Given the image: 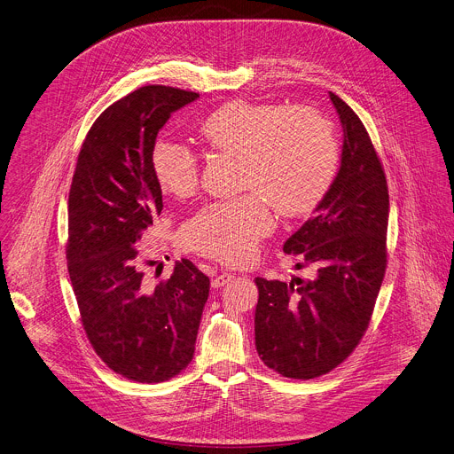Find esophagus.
I'll use <instances>...</instances> for the list:
<instances>
[{
    "label": "esophagus",
    "mask_w": 454,
    "mask_h": 454,
    "mask_svg": "<svg viewBox=\"0 0 454 454\" xmlns=\"http://www.w3.org/2000/svg\"><path fill=\"white\" fill-rule=\"evenodd\" d=\"M232 278H234L232 273H220V275H216V277L211 280V286H213V287H222V286H225L227 282H231Z\"/></svg>",
    "instance_id": "34e87169"
}]
</instances>
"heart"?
<instances>
[{
	"label": "heart",
	"mask_w": 454,
	"mask_h": 454,
	"mask_svg": "<svg viewBox=\"0 0 454 454\" xmlns=\"http://www.w3.org/2000/svg\"><path fill=\"white\" fill-rule=\"evenodd\" d=\"M207 149L238 160L234 200L207 204L179 232L186 250L238 266L255 257L257 243L273 227L270 204L286 218L312 213L330 192L339 149L330 124L312 110L232 101L200 124ZM160 186L186 199L199 188L197 156L184 145L160 140L153 151Z\"/></svg>",
	"instance_id": "heart-1"
}]
</instances>
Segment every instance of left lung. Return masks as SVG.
<instances>
[{"label":"left lung","instance_id":"left-lung-1","mask_svg":"<svg viewBox=\"0 0 454 454\" xmlns=\"http://www.w3.org/2000/svg\"><path fill=\"white\" fill-rule=\"evenodd\" d=\"M342 126L335 181L284 252L314 266L310 280L257 277L255 348L278 374L310 380L344 362L365 333L387 268L388 190L358 115L330 92ZM300 264V262H298Z\"/></svg>","mask_w":454,"mask_h":454}]
</instances>
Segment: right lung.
Wrapping results in <instances>:
<instances>
[{"instance_id":"obj_1","label":"right lung","mask_w":454,"mask_h":454,"mask_svg":"<svg viewBox=\"0 0 454 454\" xmlns=\"http://www.w3.org/2000/svg\"><path fill=\"white\" fill-rule=\"evenodd\" d=\"M199 94L147 85L92 124L69 192L67 268L85 333L117 374L160 383L193 358L209 278L188 259L153 286L138 245L163 209L153 170L156 137Z\"/></svg>"}]
</instances>
